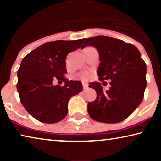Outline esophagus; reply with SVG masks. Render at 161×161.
Segmentation results:
<instances>
[{
	"instance_id": "obj_1",
	"label": "esophagus",
	"mask_w": 161,
	"mask_h": 161,
	"mask_svg": "<svg viewBox=\"0 0 161 161\" xmlns=\"http://www.w3.org/2000/svg\"><path fill=\"white\" fill-rule=\"evenodd\" d=\"M88 87H89V86H88V84H87L86 83H83V89H84V90L87 89Z\"/></svg>"
}]
</instances>
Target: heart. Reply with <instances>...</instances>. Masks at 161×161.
Returning <instances> with one entry per match:
<instances>
[{
	"label": "heart",
	"instance_id": "obj_1",
	"mask_svg": "<svg viewBox=\"0 0 161 161\" xmlns=\"http://www.w3.org/2000/svg\"><path fill=\"white\" fill-rule=\"evenodd\" d=\"M79 76H80V78L82 79L83 80L85 81V80H88V78L90 77V73L89 72H81Z\"/></svg>",
	"mask_w": 161,
	"mask_h": 161
}]
</instances>
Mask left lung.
Segmentation results:
<instances>
[{"label":"left lung","instance_id":"8db88e82","mask_svg":"<svg viewBox=\"0 0 161 161\" xmlns=\"http://www.w3.org/2000/svg\"><path fill=\"white\" fill-rule=\"evenodd\" d=\"M81 47L97 50L100 81L111 80V87L103 90L100 83H89L97 99L88 103L92 119L104 123H118L128 117L142 102L147 86V65L136 46L118 39L97 36L85 39Z\"/></svg>","mask_w":161,"mask_h":161}]
</instances>
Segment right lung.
<instances>
[{
    "instance_id": "obj_1",
    "label": "right lung",
    "mask_w": 161,
    "mask_h": 161,
    "mask_svg": "<svg viewBox=\"0 0 161 161\" xmlns=\"http://www.w3.org/2000/svg\"><path fill=\"white\" fill-rule=\"evenodd\" d=\"M83 39L49 42L22 60L17 71V89L22 105L36 120L52 124L64 119L69 99L83 90L82 83L69 80L64 75L67 72V56L80 48ZM55 80L65 84L55 86Z\"/></svg>"
}]
</instances>
